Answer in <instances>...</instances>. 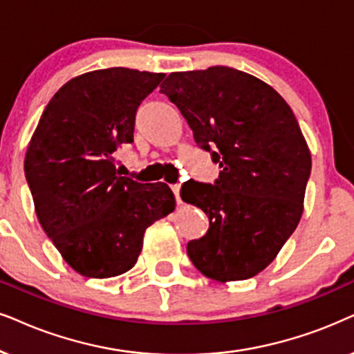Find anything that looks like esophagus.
I'll use <instances>...</instances> for the list:
<instances>
[{
	"label": "esophagus",
	"instance_id": "esophagus-1",
	"mask_svg": "<svg viewBox=\"0 0 354 354\" xmlns=\"http://www.w3.org/2000/svg\"><path fill=\"white\" fill-rule=\"evenodd\" d=\"M171 188H172L174 195H176V200H177V203L180 205V203H182V200H180V183H174V185H172Z\"/></svg>",
	"mask_w": 354,
	"mask_h": 354
}]
</instances>
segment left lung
<instances>
[{
    "instance_id": "left-lung-1",
    "label": "left lung",
    "mask_w": 354,
    "mask_h": 354,
    "mask_svg": "<svg viewBox=\"0 0 354 354\" xmlns=\"http://www.w3.org/2000/svg\"><path fill=\"white\" fill-rule=\"evenodd\" d=\"M160 93L221 167L214 183L182 185V200L209 219L187 244L192 263L221 283L255 277L302 216L312 160L295 113L272 86L229 66L171 73Z\"/></svg>"
}]
</instances>
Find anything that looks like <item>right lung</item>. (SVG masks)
Wrapping results in <instances>:
<instances>
[{
	"instance_id": "1",
	"label": "right lung",
	"mask_w": 354,
	"mask_h": 354,
	"mask_svg": "<svg viewBox=\"0 0 354 354\" xmlns=\"http://www.w3.org/2000/svg\"><path fill=\"white\" fill-rule=\"evenodd\" d=\"M164 76L107 68L73 77L32 135L24 172L37 218L82 277L112 278L135 267L146 229L176 208L169 185L122 177L113 158L133 143L136 110Z\"/></svg>"
}]
</instances>
